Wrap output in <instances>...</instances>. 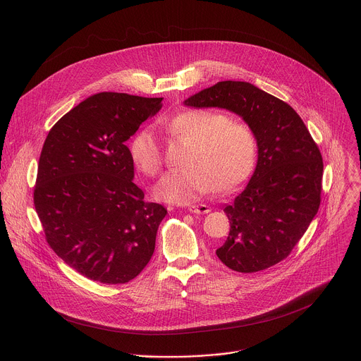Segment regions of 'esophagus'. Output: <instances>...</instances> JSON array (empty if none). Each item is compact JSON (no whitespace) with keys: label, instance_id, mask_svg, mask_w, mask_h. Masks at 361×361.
I'll list each match as a JSON object with an SVG mask.
<instances>
[{"label":"esophagus","instance_id":"34e87169","mask_svg":"<svg viewBox=\"0 0 361 361\" xmlns=\"http://www.w3.org/2000/svg\"><path fill=\"white\" fill-rule=\"evenodd\" d=\"M188 209L192 212V214H208L211 211V208L207 206V204H199V206H189Z\"/></svg>","mask_w":361,"mask_h":361}]
</instances>
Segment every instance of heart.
<instances>
[{"mask_svg":"<svg viewBox=\"0 0 361 361\" xmlns=\"http://www.w3.org/2000/svg\"><path fill=\"white\" fill-rule=\"evenodd\" d=\"M162 125L173 137L192 142V147L185 162L188 168L171 171L157 183L158 199L188 204L212 189L231 192L252 173L257 158V139L249 125L206 109L182 111ZM130 157L146 175L159 172L162 154L152 129L146 128L135 135Z\"/></svg>","mask_w":361,"mask_h":361,"instance_id":"b5f03b06","label":"heart"}]
</instances>
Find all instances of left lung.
I'll return each mask as SVG.
<instances>
[{
	"instance_id": "obj_1",
	"label": "left lung",
	"mask_w": 361,
	"mask_h": 361,
	"mask_svg": "<svg viewBox=\"0 0 361 361\" xmlns=\"http://www.w3.org/2000/svg\"><path fill=\"white\" fill-rule=\"evenodd\" d=\"M195 108L239 115L257 139V165L231 206L218 258L238 272H257L288 257L321 202L322 157L305 122L289 104L249 82L225 80L185 100Z\"/></svg>"
}]
</instances>
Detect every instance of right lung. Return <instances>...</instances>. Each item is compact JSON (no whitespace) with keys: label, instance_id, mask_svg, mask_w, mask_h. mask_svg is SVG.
I'll list each match as a JSON object with an SVG mask.
<instances>
[{"label":"right lung","instance_id":"obj_1","mask_svg":"<svg viewBox=\"0 0 361 361\" xmlns=\"http://www.w3.org/2000/svg\"><path fill=\"white\" fill-rule=\"evenodd\" d=\"M162 99L99 93L49 132L35 207L55 255L100 283H126L149 264L166 209L135 185L125 142L154 116Z\"/></svg>","mask_w":361,"mask_h":361}]
</instances>
